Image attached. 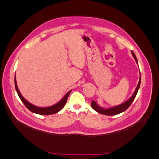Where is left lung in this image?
<instances>
[{"label": "left lung", "instance_id": "obj_1", "mask_svg": "<svg viewBox=\"0 0 159 159\" xmlns=\"http://www.w3.org/2000/svg\"><path fill=\"white\" fill-rule=\"evenodd\" d=\"M131 53H132V55H133L134 60H135V61L137 62V65H138V61H137V59L135 55H134V52L131 51ZM139 73H140V71H139ZM140 84H141V74H140L139 83H138V85L136 87L135 90H134V92L133 93V95H132V96L130 98L127 100L126 102L121 103V104H119V105L106 109V108H103V107H100L98 104H97L96 101H94V100H92L91 105H92V107L93 108V109L95 110L96 112L101 113V114H103V115H105V116H115V115H117L119 113H122V112H124V111H126L128 108L130 106V104H132V102H133V101L134 100V98H135L137 93L138 92V90H139V89Z\"/></svg>", "mask_w": 159, "mask_h": 159}]
</instances>
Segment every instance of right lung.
Instances as JSON below:
<instances>
[{
  "label": "right lung",
  "instance_id": "right-lung-1",
  "mask_svg": "<svg viewBox=\"0 0 159 159\" xmlns=\"http://www.w3.org/2000/svg\"><path fill=\"white\" fill-rule=\"evenodd\" d=\"M14 81H15V87H16V92L18 93V95L20 98V100H22V102L24 103V104H25L26 107L27 108L29 111H31L33 113L39 114V115H46V116H48V115H51V114H55V113H58L59 111L61 110L64 107V106L66 105L67 98H68L70 92H72V90L69 91V92L63 97V98L59 102L56 103L55 104H54L52 106L48 107H37L35 105H33V104L29 102L28 101L22 96V94L20 93V91L18 89V85H17L16 75H15Z\"/></svg>",
  "mask_w": 159,
  "mask_h": 159
}]
</instances>
